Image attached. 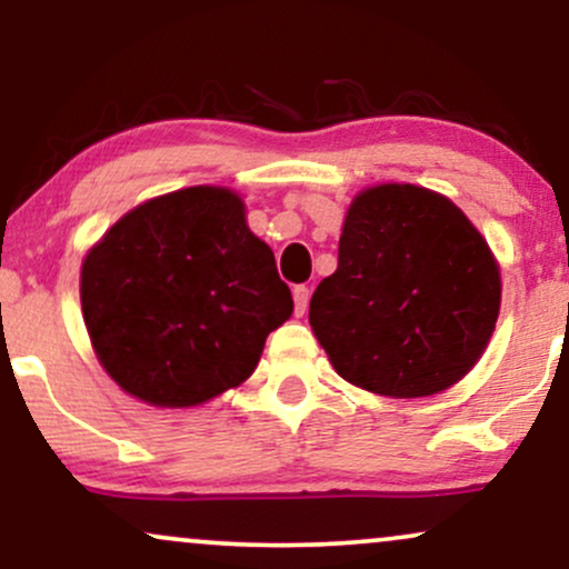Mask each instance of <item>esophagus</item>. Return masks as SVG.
Returning <instances> with one entry per match:
<instances>
[{
  "label": "esophagus",
  "mask_w": 569,
  "mask_h": 569,
  "mask_svg": "<svg viewBox=\"0 0 569 569\" xmlns=\"http://www.w3.org/2000/svg\"><path fill=\"white\" fill-rule=\"evenodd\" d=\"M307 302H310V289L305 283L293 286V310H297V316H305Z\"/></svg>",
  "instance_id": "34e87169"
}]
</instances>
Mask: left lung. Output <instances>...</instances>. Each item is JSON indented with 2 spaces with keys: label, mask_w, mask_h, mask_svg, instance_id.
Instances as JSON below:
<instances>
[{
  "label": "left lung",
  "mask_w": 569,
  "mask_h": 569,
  "mask_svg": "<svg viewBox=\"0 0 569 569\" xmlns=\"http://www.w3.org/2000/svg\"><path fill=\"white\" fill-rule=\"evenodd\" d=\"M498 310V264L466 213L430 189L382 184L352 200L310 326L339 377L417 398L473 369Z\"/></svg>",
  "instance_id": "1"
}]
</instances>
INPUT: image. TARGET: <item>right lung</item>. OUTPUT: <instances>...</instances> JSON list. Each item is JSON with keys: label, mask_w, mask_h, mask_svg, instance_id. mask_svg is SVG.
I'll list each match as a JSON object with an SVG mask.
<instances>
[{"label": "right lung", "mask_w": 569, "mask_h": 569, "mask_svg": "<svg viewBox=\"0 0 569 569\" xmlns=\"http://www.w3.org/2000/svg\"><path fill=\"white\" fill-rule=\"evenodd\" d=\"M80 297L98 361L154 407H194L248 380L293 310L243 200L221 187L126 213L84 257Z\"/></svg>", "instance_id": "obj_1"}]
</instances>
